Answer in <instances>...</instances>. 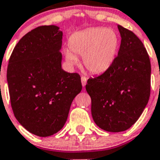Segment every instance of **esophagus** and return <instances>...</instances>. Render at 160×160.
<instances>
[{
    "label": "esophagus",
    "mask_w": 160,
    "mask_h": 160,
    "mask_svg": "<svg viewBox=\"0 0 160 160\" xmlns=\"http://www.w3.org/2000/svg\"><path fill=\"white\" fill-rule=\"evenodd\" d=\"M81 83H82L83 86H85L87 84V78L85 76H82L81 77Z\"/></svg>",
    "instance_id": "esophagus-1"
}]
</instances>
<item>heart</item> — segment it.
Returning <instances> with one entry per match:
<instances>
[{"instance_id": "heart-1", "label": "heart", "mask_w": 160, "mask_h": 160, "mask_svg": "<svg viewBox=\"0 0 160 160\" xmlns=\"http://www.w3.org/2000/svg\"><path fill=\"white\" fill-rule=\"evenodd\" d=\"M70 48L64 50L67 63L78 64L77 55L83 56L84 67L94 74L102 73L117 57L119 38L112 28L93 27L74 33L69 39Z\"/></svg>"}]
</instances>
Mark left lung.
<instances>
[{
    "label": "left lung",
    "mask_w": 160,
    "mask_h": 160,
    "mask_svg": "<svg viewBox=\"0 0 160 160\" xmlns=\"http://www.w3.org/2000/svg\"><path fill=\"white\" fill-rule=\"evenodd\" d=\"M118 28L122 38L118 57L104 73L89 78L85 86L94 122L110 132H124L135 124L150 94L147 51L133 32L121 25Z\"/></svg>",
    "instance_id": "8db88e82"
}]
</instances>
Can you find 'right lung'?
Wrapping results in <instances>:
<instances>
[{
    "mask_svg": "<svg viewBox=\"0 0 160 160\" xmlns=\"http://www.w3.org/2000/svg\"><path fill=\"white\" fill-rule=\"evenodd\" d=\"M62 39L59 27L39 26L19 40L9 60L13 112L27 131L41 137L64 127L71 102L82 89L80 75L62 68Z\"/></svg>",
    "mask_w": 160,
    "mask_h": 160,
    "instance_id": "add662e5",
    "label": "right lung"
}]
</instances>
